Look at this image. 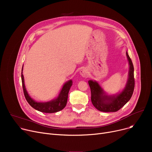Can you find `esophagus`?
Here are the masks:
<instances>
[{
	"label": "esophagus",
	"mask_w": 152,
	"mask_h": 152,
	"mask_svg": "<svg viewBox=\"0 0 152 152\" xmlns=\"http://www.w3.org/2000/svg\"><path fill=\"white\" fill-rule=\"evenodd\" d=\"M80 74L83 77H86L88 74V69H86V68H83V69H81V70L80 71Z\"/></svg>",
	"instance_id": "obj_1"
}]
</instances>
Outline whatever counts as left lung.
Wrapping results in <instances>:
<instances>
[{
	"label": "left lung",
	"mask_w": 152,
	"mask_h": 152,
	"mask_svg": "<svg viewBox=\"0 0 152 152\" xmlns=\"http://www.w3.org/2000/svg\"><path fill=\"white\" fill-rule=\"evenodd\" d=\"M129 61V70L128 80L124 90L118 94L108 96L106 95L97 82L89 80L88 83L91 89V102L95 108L104 112H114L120 110L131 99L134 90V66L132 61L126 51Z\"/></svg>",
	"instance_id": "1"
}]
</instances>
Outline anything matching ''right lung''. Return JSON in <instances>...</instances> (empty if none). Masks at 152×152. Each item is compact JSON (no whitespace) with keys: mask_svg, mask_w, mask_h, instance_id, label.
Masks as SVG:
<instances>
[{"mask_svg":"<svg viewBox=\"0 0 152 152\" xmlns=\"http://www.w3.org/2000/svg\"><path fill=\"white\" fill-rule=\"evenodd\" d=\"M21 80L23 92L26 99L32 107H33L35 110L44 113H55L62 110L66 107L67 101L69 91L71 86L72 85V80H69V81H68L64 85L60 94H59V96L56 99L47 102H35L29 96L25 88L23 72H21Z\"/></svg>","mask_w":152,"mask_h":152,"instance_id":"right-lung-1","label":"right lung"}]
</instances>
